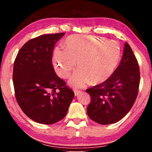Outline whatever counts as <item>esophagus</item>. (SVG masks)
Here are the masks:
<instances>
[{"mask_svg": "<svg viewBox=\"0 0 152 152\" xmlns=\"http://www.w3.org/2000/svg\"><path fill=\"white\" fill-rule=\"evenodd\" d=\"M74 94H75V96H78V95L81 92L80 91H79V90H76V89H74Z\"/></svg>", "mask_w": 152, "mask_h": 152, "instance_id": "obj_1", "label": "esophagus"}]
</instances>
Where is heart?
I'll return each mask as SVG.
<instances>
[{"label": "heart", "instance_id": "1", "mask_svg": "<svg viewBox=\"0 0 152 152\" xmlns=\"http://www.w3.org/2000/svg\"><path fill=\"white\" fill-rule=\"evenodd\" d=\"M64 52L56 48L53 56L56 72L68 78L74 70L76 61L79 68L71 84L82 88L91 81L99 84L107 81L116 70L120 60V50L116 43L86 35H72L63 42Z\"/></svg>", "mask_w": 152, "mask_h": 152}]
</instances>
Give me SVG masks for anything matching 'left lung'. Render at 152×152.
<instances>
[{
    "mask_svg": "<svg viewBox=\"0 0 152 152\" xmlns=\"http://www.w3.org/2000/svg\"><path fill=\"white\" fill-rule=\"evenodd\" d=\"M140 82V67L129 45L125 43L120 64L110 78L86 89L91 96L87 114L101 125L115 123L132 109L137 98Z\"/></svg>",
    "mask_w": 152,
    "mask_h": 152,
    "instance_id": "left-lung-1",
    "label": "left lung"
}]
</instances>
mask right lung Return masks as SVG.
I'll return each mask as SVG.
<instances>
[{
	"label": "right lung",
	"instance_id": "add662e5",
	"mask_svg": "<svg viewBox=\"0 0 152 152\" xmlns=\"http://www.w3.org/2000/svg\"><path fill=\"white\" fill-rule=\"evenodd\" d=\"M64 34L30 39L20 49L14 62L12 80L18 104L28 117L42 124L62 119L74 96L52 65L53 48Z\"/></svg>",
	"mask_w": 152,
	"mask_h": 152
}]
</instances>
